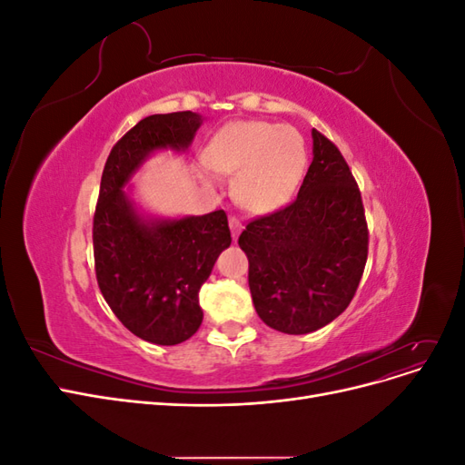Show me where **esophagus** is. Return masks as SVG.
Wrapping results in <instances>:
<instances>
[{"mask_svg":"<svg viewBox=\"0 0 465 465\" xmlns=\"http://www.w3.org/2000/svg\"><path fill=\"white\" fill-rule=\"evenodd\" d=\"M229 224H231V232H232V238H234V241H236L238 234H241V231H242V223H241V219L231 217V219H229Z\"/></svg>","mask_w":465,"mask_h":465,"instance_id":"34e87169","label":"esophagus"}]
</instances>
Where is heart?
<instances>
[{
  "label": "heart",
  "instance_id": "obj_1",
  "mask_svg": "<svg viewBox=\"0 0 465 465\" xmlns=\"http://www.w3.org/2000/svg\"><path fill=\"white\" fill-rule=\"evenodd\" d=\"M203 163L217 174L234 176L236 202L250 213L267 215L297 195L306 173L302 135L287 124L238 120L221 128L203 149ZM205 182H215L202 171Z\"/></svg>",
  "mask_w": 465,
  "mask_h": 465
}]
</instances>
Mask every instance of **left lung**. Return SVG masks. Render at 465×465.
Masks as SVG:
<instances>
[{"label":"left lung","mask_w":465,"mask_h":465,"mask_svg":"<svg viewBox=\"0 0 465 465\" xmlns=\"http://www.w3.org/2000/svg\"><path fill=\"white\" fill-rule=\"evenodd\" d=\"M312 154L297 200L248 223L238 238L258 316L291 335L316 331L345 311L369 254L361 192L343 154L316 130Z\"/></svg>","instance_id":"obj_1"}]
</instances>
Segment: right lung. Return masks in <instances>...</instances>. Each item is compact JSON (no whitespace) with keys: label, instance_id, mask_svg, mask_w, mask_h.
<instances>
[{"label":"right lung","instance_id":"right-lung-1","mask_svg":"<svg viewBox=\"0 0 465 465\" xmlns=\"http://www.w3.org/2000/svg\"><path fill=\"white\" fill-rule=\"evenodd\" d=\"M203 124L198 112L153 114L112 147L93 221L94 270L112 312L134 335L178 345L203 320L200 289L224 248L227 213L157 217L132 198V178L151 154L186 153Z\"/></svg>","mask_w":465,"mask_h":465}]
</instances>
